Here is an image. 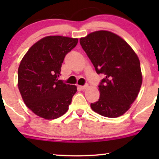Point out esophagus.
Returning <instances> with one entry per match:
<instances>
[{
    "label": "esophagus",
    "mask_w": 159,
    "mask_h": 159,
    "mask_svg": "<svg viewBox=\"0 0 159 159\" xmlns=\"http://www.w3.org/2000/svg\"><path fill=\"white\" fill-rule=\"evenodd\" d=\"M79 88L80 89H82V90H85V89L88 88V84H84L83 86H79Z\"/></svg>",
    "instance_id": "1"
}]
</instances>
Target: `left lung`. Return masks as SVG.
Here are the masks:
<instances>
[{
    "instance_id": "left-lung-1",
    "label": "left lung",
    "mask_w": 159,
    "mask_h": 159,
    "mask_svg": "<svg viewBox=\"0 0 159 159\" xmlns=\"http://www.w3.org/2000/svg\"><path fill=\"white\" fill-rule=\"evenodd\" d=\"M97 74L106 76L98 85L100 98L91 108L101 116L116 118L131 107L143 82L140 60L125 40L100 30L80 39Z\"/></svg>"
}]
</instances>
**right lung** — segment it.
Returning a JSON list of instances; mask_svg holds the SVG:
<instances>
[{
  "mask_svg": "<svg viewBox=\"0 0 159 159\" xmlns=\"http://www.w3.org/2000/svg\"><path fill=\"white\" fill-rule=\"evenodd\" d=\"M77 38L48 36L28 50L18 69V88L26 106L37 116L54 119L69 109L77 87L58 80L65 56Z\"/></svg>",
  "mask_w": 159,
  "mask_h": 159,
  "instance_id": "1",
  "label": "right lung"
}]
</instances>
